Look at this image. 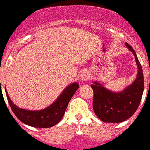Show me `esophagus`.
I'll return each instance as SVG.
<instances>
[{
  "instance_id": "34e87169",
  "label": "esophagus",
  "mask_w": 150,
  "mask_h": 150,
  "mask_svg": "<svg viewBox=\"0 0 150 150\" xmlns=\"http://www.w3.org/2000/svg\"><path fill=\"white\" fill-rule=\"evenodd\" d=\"M80 79H81V80H84V81H87L89 79L88 73H87V72H83V73L81 74V75H80Z\"/></svg>"
}]
</instances>
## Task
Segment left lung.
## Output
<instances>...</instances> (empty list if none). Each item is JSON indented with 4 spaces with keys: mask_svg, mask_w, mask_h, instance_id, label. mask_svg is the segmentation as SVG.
Wrapping results in <instances>:
<instances>
[{
    "mask_svg": "<svg viewBox=\"0 0 150 150\" xmlns=\"http://www.w3.org/2000/svg\"><path fill=\"white\" fill-rule=\"evenodd\" d=\"M128 50L135 57L138 67L137 77L130 85L119 93L110 91L101 84L93 81V107L96 116L104 122H123L133 116L139 106L144 89L143 71L136 52L133 47L125 43Z\"/></svg>",
    "mask_w": 150,
    "mask_h": 150,
    "instance_id": "8db88e82",
    "label": "left lung"
}]
</instances>
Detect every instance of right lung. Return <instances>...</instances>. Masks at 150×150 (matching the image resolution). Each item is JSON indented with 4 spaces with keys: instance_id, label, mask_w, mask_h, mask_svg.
Instances as JSON below:
<instances>
[{
    "instance_id": "1",
    "label": "right lung",
    "mask_w": 150,
    "mask_h": 150,
    "mask_svg": "<svg viewBox=\"0 0 150 150\" xmlns=\"http://www.w3.org/2000/svg\"><path fill=\"white\" fill-rule=\"evenodd\" d=\"M78 88L77 82L69 84L50 106L38 111H30L19 108L11 100L6 90V94L11 110L21 122L31 127L45 128L52 127L61 120L69 101Z\"/></svg>"
}]
</instances>
